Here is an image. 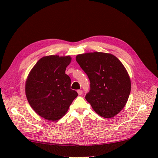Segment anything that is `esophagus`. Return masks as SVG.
<instances>
[{"label":"esophagus","instance_id":"34e87169","mask_svg":"<svg viewBox=\"0 0 158 158\" xmlns=\"http://www.w3.org/2000/svg\"><path fill=\"white\" fill-rule=\"evenodd\" d=\"M77 92H78V95H82V90H81V89H78V90L77 91Z\"/></svg>","mask_w":158,"mask_h":158}]
</instances>
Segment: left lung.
Listing matches in <instances>:
<instances>
[{
  "label": "left lung",
  "instance_id": "8db88e82",
  "mask_svg": "<svg viewBox=\"0 0 158 158\" xmlns=\"http://www.w3.org/2000/svg\"><path fill=\"white\" fill-rule=\"evenodd\" d=\"M76 60L90 82L85 99L101 117L115 116L125 106L131 89L125 66L115 56L106 52L80 54Z\"/></svg>",
  "mask_w": 158,
  "mask_h": 158
}]
</instances>
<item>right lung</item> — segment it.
I'll return each instance as SVG.
<instances>
[{
	"label": "right lung",
	"mask_w": 158,
	"mask_h": 158,
	"mask_svg": "<svg viewBox=\"0 0 158 158\" xmlns=\"http://www.w3.org/2000/svg\"><path fill=\"white\" fill-rule=\"evenodd\" d=\"M70 61V56H44L27 76L25 88L27 101L40 116L48 121L63 117L78 96L70 89V78L65 74Z\"/></svg>",
	"instance_id": "add662e5"
}]
</instances>
